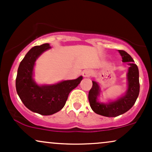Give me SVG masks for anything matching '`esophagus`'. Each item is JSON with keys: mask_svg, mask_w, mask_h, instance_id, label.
<instances>
[{"mask_svg": "<svg viewBox=\"0 0 152 152\" xmlns=\"http://www.w3.org/2000/svg\"><path fill=\"white\" fill-rule=\"evenodd\" d=\"M82 75L84 77H90V76H91V71L89 69H87V70H84V71H83L82 73Z\"/></svg>", "mask_w": 152, "mask_h": 152, "instance_id": "obj_1", "label": "esophagus"}]
</instances>
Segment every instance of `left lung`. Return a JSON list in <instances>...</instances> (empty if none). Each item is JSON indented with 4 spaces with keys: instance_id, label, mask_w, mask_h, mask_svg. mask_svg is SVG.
<instances>
[{
    "instance_id": "obj_1",
    "label": "left lung",
    "mask_w": 152,
    "mask_h": 152,
    "mask_svg": "<svg viewBox=\"0 0 152 152\" xmlns=\"http://www.w3.org/2000/svg\"><path fill=\"white\" fill-rule=\"evenodd\" d=\"M123 58V63L130 65L128 72V88L126 94L118 100L109 104H103L96 101L99 95V85L92 81V87L89 92V101L90 106L95 113L105 117H117L129 110L133 106L139 94V72L138 68L134 64L133 59L128 53L124 50H118Z\"/></svg>"
}]
</instances>
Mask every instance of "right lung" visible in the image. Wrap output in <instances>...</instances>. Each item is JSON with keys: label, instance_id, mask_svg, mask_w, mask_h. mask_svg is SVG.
<instances>
[{"label": "right lung", "instance_id": "obj_1", "mask_svg": "<svg viewBox=\"0 0 152 152\" xmlns=\"http://www.w3.org/2000/svg\"><path fill=\"white\" fill-rule=\"evenodd\" d=\"M50 48L48 43L31 48L20 63L16 79V91L21 102L31 111L42 115H50L61 110L69 93L83 79L79 76L57 84L38 86L32 79L34 63L43 52Z\"/></svg>", "mask_w": 152, "mask_h": 152}]
</instances>
